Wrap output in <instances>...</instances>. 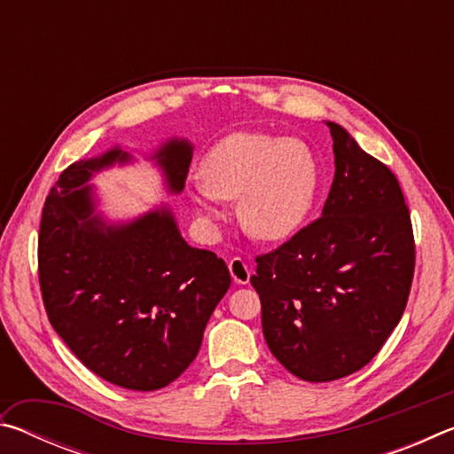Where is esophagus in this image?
<instances>
[{"label": "esophagus", "instance_id": "1", "mask_svg": "<svg viewBox=\"0 0 454 454\" xmlns=\"http://www.w3.org/2000/svg\"><path fill=\"white\" fill-rule=\"evenodd\" d=\"M230 268V274H232V278L236 284H248L250 282V266L244 262L242 258H232L228 262Z\"/></svg>", "mask_w": 454, "mask_h": 454}]
</instances>
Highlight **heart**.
<instances>
[{"label": "heart", "mask_w": 454, "mask_h": 454, "mask_svg": "<svg viewBox=\"0 0 454 454\" xmlns=\"http://www.w3.org/2000/svg\"><path fill=\"white\" fill-rule=\"evenodd\" d=\"M318 188V160L302 140L234 132L202 158L190 198L208 220L220 216V200H238L244 232L262 242H280L309 220Z\"/></svg>", "instance_id": "obj_1"}]
</instances>
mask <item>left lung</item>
Masks as SVG:
<instances>
[{"instance_id":"left-lung-1","label":"left lung","mask_w":454,"mask_h":454,"mask_svg":"<svg viewBox=\"0 0 454 454\" xmlns=\"http://www.w3.org/2000/svg\"><path fill=\"white\" fill-rule=\"evenodd\" d=\"M333 136L334 180L322 216L256 256L268 348L298 379L360 371L401 320L414 274L409 206L396 176L347 129Z\"/></svg>"}]
</instances>
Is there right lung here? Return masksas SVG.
Returning a JSON list of instances; mask_svg holds the SVG:
<instances>
[{
  "instance_id": "1",
  "label": "right lung",
  "mask_w": 454,
  "mask_h": 454,
  "mask_svg": "<svg viewBox=\"0 0 454 454\" xmlns=\"http://www.w3.org/2000/svg\"><path fill=\"white\" fill-rule=\"evenodd\" d=\"M152 158L168 192L180 194L192 144L174 137ZM129 160L116 145L61 172L43 204L37 266L61 340L104 380L145 393L192 364L232 280L224 260L184 240L168 206L124 224L96 214L90 178Z\"/></svg>"
}]
</instances>
